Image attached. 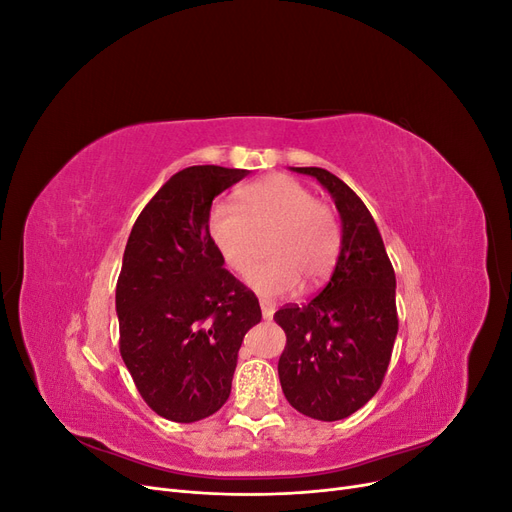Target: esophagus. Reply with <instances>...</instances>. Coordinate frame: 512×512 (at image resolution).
Wrapping results in <instances>:
<instances>
[{"label":"esophagus","mask_w":512,"mask_h":512,"mask_svg":"<svg viewBox=\"0 0 512 512\" xmlns=\"http://www.w3.org/2000/svg\"><path fill=\"white\" fill-rule=\"evenodd\" d=\"M260 309H262V318L265 320L273 318V305L269 301H260Z\"/></svg>","instance_id":"1"}]
</instances>
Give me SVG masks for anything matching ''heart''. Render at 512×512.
Wrapping results in <instances>:
<instances>
[{"mask_svg":"<svg viewBox=\"0 0 512 512\" xmlns=\"http://www.w3.org/2000/svg\"><path fill=\"white\" fill-rule=\"evenodd\" d=\"M267 239V260L247 275L262 297H284L305 286H318L331 275L339 254V224L329 205L288 175H269L239 194V209L215 203L207 215V235L232 273L254 265L258 239Z\"/></svg>","mask_w":512,"mask_h":512,"instance_id":"b5f03b06","label":"heart"}]
</instances>
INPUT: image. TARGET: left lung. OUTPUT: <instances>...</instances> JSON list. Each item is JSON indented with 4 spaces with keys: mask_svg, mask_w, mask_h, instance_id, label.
<instances>
[{
    "mask_svg": "<svg viewBox=\"0 0 512 512\" xmlns=\"http://www.w3.org/2000/svg\"><path fill=\"white\" fill-rule=\"evenodd\" d=\"M294 170L331 192L342 215V250L320 294L275 312L286 333L277 374L294 410L316 421H342L378 393L389 369L399 329L395 271L363 200L329 170Z\"/></svg>",
    "mask_w": 512,
    "mask_h": 512,
    "instance_id": "obj_1",
    "label": "left lung"
}]
</instances>
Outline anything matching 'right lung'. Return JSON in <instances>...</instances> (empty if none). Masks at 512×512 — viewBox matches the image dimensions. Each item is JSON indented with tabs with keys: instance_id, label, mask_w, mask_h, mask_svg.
Segmentation results:
<instances>
[{
	"instance_id": "add662e5",
	"label": "right lung",
	"mask_w": 512,
	"mask_h": 512,
	"mask_svg": "<svg viewBox=\"0 0 512 512\" xmlns=\"http://www.w3.org/2000/svg\"><path fill=\"white\" fill-rule=\"evenodd\" d=\"M245 175L213 164L179 170L138 215L123 252L119 352L145 404L168 421L194 423L226 404L243 337L262 318L207 235L213 198Z\"/></svg>"
}]
</instances>
